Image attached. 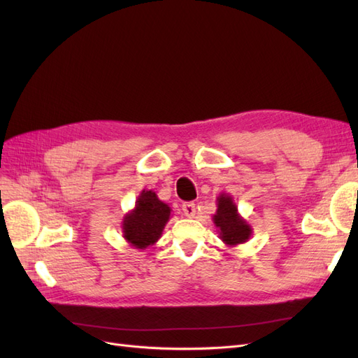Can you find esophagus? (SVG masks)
<instances>
[{"label":"esophagus","instance_id":"esophagus-1","mask_svg":"<svg viewBox=\"0 0 358 358\" xmlns=\"http://www.w3.org/2000/svg\"><path fill=\"white\" fill-rule=\"evenodd\" d=\"M182 212L187 217H194L196 216V204L194 203H184Z\"/></svg>","mask_w":358,"mask_h":358}]
</instances>
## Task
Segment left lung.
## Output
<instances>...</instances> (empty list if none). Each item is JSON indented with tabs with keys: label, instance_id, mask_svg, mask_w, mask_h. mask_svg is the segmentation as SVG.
I'll use <instances>...</instances> for the list:
<instances>
[{
	"label": "left lung",
	"instance_id": "8db88e82",
	"mask_svg": "<svg viewBox=\"0 0 358 358\" xmlns=\"http://www.w3.org/2000/svg\"><path fill=\"white\" fill-rule=\"evenodd\" d=\"M216 204L217 209L213 215V223L222 242L231 248L245 243L252 235V227L239 215L234 197L222 193L216 199Z\"/></svg>",
	"mask_w": 358,
	"mask_h": 358
}]
</instances>
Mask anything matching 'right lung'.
I'll use <instances>...</instances> for the list:
<instances>
[{"label":"right lung","instance_id":"obj_1","mask_svg":"<svg viewBox=\"0 0 358 358\" xmlns=\"http://www.w3.org/2000/svg\"><path fill=\"white\" fill-rule=\"evenodd\" d=\"M169 217H171V208L159 200L155 192L142 190L136 199L135 208L123 217V238L130 247L146 250L158 242Z\"/></svg>","mask_w":358,"mask_h":358}]
</instances>
